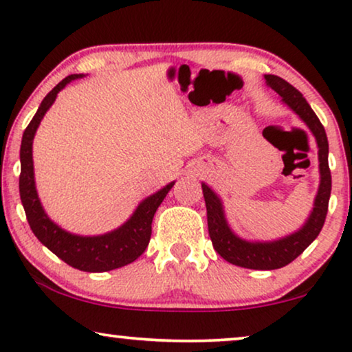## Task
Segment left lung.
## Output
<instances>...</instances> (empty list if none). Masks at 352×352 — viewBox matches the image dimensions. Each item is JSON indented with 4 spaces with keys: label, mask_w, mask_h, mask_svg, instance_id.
Segmentation results:
<instances>
[{
    "label": "left lung",
    "mask_w": 352,
    "mask_h": 352,
    "mask_svg": "<svg viewBox=\"0 0 352 352\" xmlns=\"http://www.w3.org/2000/svg\"><path fill=\"white\" fill-rule=\"evenodd\" d=\"M264 80H266L269 88L278 94L282 102L288 105L305 122L312 136L316 138L317 148H319L320 182L311 214L307 216L306 223L296 232L277 240H269V242H259V240L253 242V240L239 237L230 229L219 195L205 182H201V190H204L205 197L210 239L219 256L240 267L272 271V269H280L290 264L317 239V235L322 230V226L325 223L327 211H329L331 175L329 168V141H327L325 129L322 126L320 120L317 118L314 110L311 109V105L302 98L300 91L288 81L280 78V76L264 75Z\"/></svg>",
    "instance_id": "left-lung-1"
}]
</instances>
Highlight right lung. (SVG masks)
<instances>
[{"label": "right lung", "instance_id": "obj_1", "mask_svg": "<svg viewBox=\"0 0 352 352\" xmlns=\"http://www.w3.org/2000/svg\"><path fill=\"white\" fill-rule=\"evenodd\" d=\"M83 74L65 76L56 85L46 98L41 100L35 117L28 123L21 144V177H19V192L25 210L27 221L36 239L50 248L57 258L85 272H105L126 266L136 261L146 252L152 235V219L160 204L165 199L175 181L166 184L155 194L144 199L134 210L126 223L120 228L102 235H76L67 232L57 226L43 208L35 186V171H33V138L43 117L54 104L59 91L65 88L70 81L83 78Z\"/></svg>", "mask_w": 352, "mask_h": 352}]
</instances>
